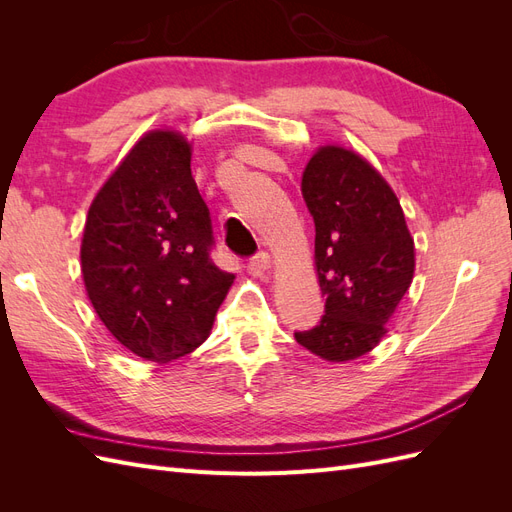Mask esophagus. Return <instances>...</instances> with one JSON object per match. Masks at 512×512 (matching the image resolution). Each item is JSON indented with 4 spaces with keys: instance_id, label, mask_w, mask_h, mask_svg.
I'll use <instances>...</instances> for the list:
<instances>
[{
    "instance_id": "1",
    "label": "esophagus",
    "mask_w": 512,
    "mask_h": 512,
    "mask_svg": "<svg viewBox=\"0 0 512 512\" xmlns=\"http://www.w3.org/2000/svg\"><path fill=\"white\" fill-rule=\"evenodd\" d=\"M269 269H271V256L267 252H258L247 260V271H250L254 277H265Z\"/></svg>"
}]
</instances>
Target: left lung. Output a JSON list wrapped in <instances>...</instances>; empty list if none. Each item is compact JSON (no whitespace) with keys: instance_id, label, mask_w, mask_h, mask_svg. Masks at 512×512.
<instances>
[{"instance_id":"obj_1","label":"left lung","mask_w":512,"mask_h":512,"mask_svg":"<svg viewBox=\"0 0 512 512\" xmlns=\"http://www.w3.org/2000/svg\"><path fill=\"white\" fill-rule=\"evenodd\" d=\"M301 194L316 226L324 316L294 339L324 361L376 348L414 275V239L378 170L342 147H322L305 166Z\"/></svg>"}]
</instances>
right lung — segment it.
I'll use <instances>...</instances> for the list:
<instances>
[{"instance_id": "add662e5", "label": "right lung", "mask_w": 512, "mask_h": 512, "mask_svg": "<svg viewBox=\"0 0 512 512\" xmlns=\"http://www.w3.org/2000/svg\"><path fill=\"white\" fill-rule=\"evenodd\" d=\"M190 145L149 132L89 207L83 280L117 342L168 363L205 342L235 275L211 260L209 207L190 168Z\"/></svg>"}]
</instances>
